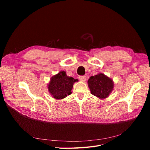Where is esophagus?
<instances>
[{
  "label": "esophagus",
  "mask_w": 150,
  "mask_h": 150,
  "mask_svg": "<svg viewBox=\"0 0 150 150\" xmlns=\"http://www.w3.org/2000/svg\"><path fill=\"white\" fill-rule=\"evenodd\" d=\"M79 79L81 81H85L86 79V76H81L79 77Z\"/></svg>",
  "instance_id": "34e87169"
}]
</instances>
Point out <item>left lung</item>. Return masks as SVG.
Masks as SVG:
<instances>
[{"mask_svg": "<svg viewBox=\"0 0 150 150\" xmlns=\"http://www.w3.org/2000/svg\"><path fill=\"white\" fill-rule=\"evenodd\" d=\"M88 84L91 93L100 99L108 98L114 88L113 81L103 73L91 76Z\"/></svg>", "mask_w": 150, "mask_h": 150, "instance_id": "8db88e82", "label": "left lung"}]
</instances>
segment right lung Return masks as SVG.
Masks as SVG:
<instances>
[{"label": "right lung", "mask_w": 150, "mask_h": 150, "mask_svg": "<svg viewBox=\"0 0 150 150\" xmlns=\"http://www.w3.org/2000/svg\"><path fill=\"white\" fill-rule=\"evenodd\" d=\"M76 81H78V79L67 76L65 71H61L51 77L47 85L48 91L54 98L64 99L72 93L71 90Z\"/></svg>", "instance_id": "obj_1"}]
</instances>
